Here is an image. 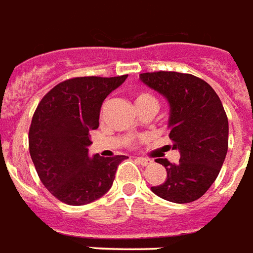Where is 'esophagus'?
<instances>
[{
	"label": "esophagus",
	"mask_w": 253,
	"mask_h": 253,
	"mask_svg": "<svg viewBox=\"0 0 253 253\" xmlns=\"http://www.w3.org/2000/svg\"><path fill=\"white\" fill-rule=\"evenodd\" d=\"M136 160H137L141 166H149L152 163V162L149 159H147V158H136Z\"/></svg>",
	"instance_id": "obj_1"
}]
</instances>
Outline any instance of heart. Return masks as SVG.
I'll use <instances>...</instances> for the list:
<instances>
[{"label":"heart","mask_w":253,"mask_h":253,"mask_svg":"<svg viewBox=\"0 0 253 253\" xmlns=\"http://www.w3.org/2000/svg\"><path fill=\"white\" fill-rule=\"evenodd\" d=\"M148 99H155L152 95H149V94H145V93H141V94H137L136 95V102H141V101H148Z\"/></svg>","instance_id":"b5f03b06"}]
</instances>
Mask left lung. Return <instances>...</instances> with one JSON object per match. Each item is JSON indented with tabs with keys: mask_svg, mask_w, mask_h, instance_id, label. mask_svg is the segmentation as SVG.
<instances>
[{
	"mask_svg": "<svg viewBox=\"0 0 253 253\" xmlns=\"http://www.w3.org/2000/svg\"><path fill=\"white\" fill-rule=\"evenodd\" d=\"M140 81L169 102V139L180 155L176 165L158 159L167 179L151 190L175 204L198 200L218 176L228 152L229 125L221 99L209 84L191 74L144 73Z\"/></svg>",
	"mask_w": 253,
	"mask_h": 253,
	"instance_id": "8db88e82",
	"label": "left lung"
}]
</instances>
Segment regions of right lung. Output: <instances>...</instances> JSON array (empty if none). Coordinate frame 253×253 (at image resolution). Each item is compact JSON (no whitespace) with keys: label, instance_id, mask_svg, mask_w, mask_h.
Returning a JSON list of instances; mask_svg holds the SVG:
<instances>
[{"label":"right lung","instance_id":"1","mask_svg":"<svg viewBox=\"0 0 253 253\" xmlns=\"http://www.w3.org/2000/svg\"><path fill=\"white\" fill-rule=\"evenodd\" d=\"M126 78L68 79L56 84L38 105L29 128V152L45 189L64 204L94 202L113 185L117 166L126 156H90L88 132L98 128L105 98Z\"/></svg>","mask_w":253,"mask_h":253}]
</instances>
